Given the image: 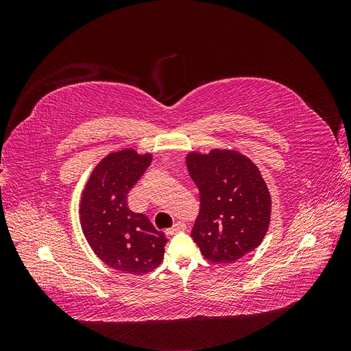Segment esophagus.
<instances>
[{
	"label": "esophagus",
	"instance_id": "34e87169",
	"mask_svg": "<svg viewBox=\"0 0 351 351\" xmlns=\"http://www.w3.org/2000/svg\"><path fill=\"white\" fill-rule=\"evenodd\" d=\"M184 230H186V224H184V222L177 221L171 228L165 230V234H167V236H173V234H176L177 231H184Z\"/></svg>",
	"mask_w": 351,
	"mask_h": 351
}]
</instances>
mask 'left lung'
<instances>
[{
	"instance_id": "left-lung-1",
	"label": "left lung",
	"mask_w": 351,
	"mask_h": 351,
	"mask_svg": "<svg viewBox=\"0 0 351 351\" xmlns=\"http://www.w3.org/2000/svg\"><path fill=\"white\" fill-rule=\"evenodd\" d=\"M186 164L200 199L192 237L205 259L231 263L256 249L271 221V195L259 168L231 149L190 152Z\"/></svg>"
}]
</instances>
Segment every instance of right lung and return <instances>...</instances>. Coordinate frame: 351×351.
I'll return each instance as SVG.
<instances>
[{"label":"right lung","mask_w":351,"mask_h":351,"mask_svg":"<svg viewBox=\"0 0 351 351\" xmlns=\"http://www.w3.org/2000/svg\"><path fill=\"white\" fill-rule=\"evenodd\" d=\"M151 161V154L112 152L95 167L82 193L79 215L89 246L105 265L125 274L158 268L168 241L146 215L127 206L129 192Z\"/></svg>","instance_id":"right-lung-1"}]
</instances>
